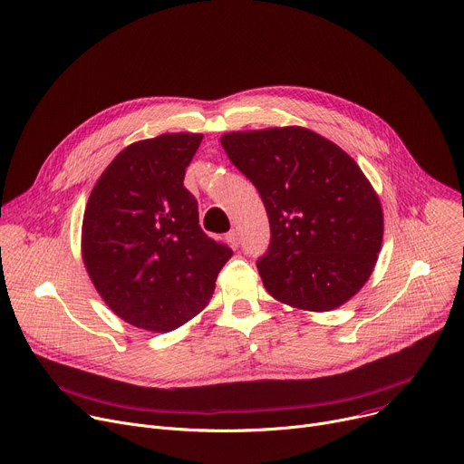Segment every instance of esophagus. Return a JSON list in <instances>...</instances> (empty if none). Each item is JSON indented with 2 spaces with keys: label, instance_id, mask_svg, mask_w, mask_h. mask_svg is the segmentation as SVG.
<instances>
[{
  "label": "esophagus",
  "instance_id": "obj_1",
  "mask_svg": "<svg viewBox=\"0 0 464 464\" xmlns=\"http://www.w3.org/2000/svg\"><path fill=\"white\" fill-rule=\"evenodd\" d=\"M227 242L231 244V248H238V244H240V238H238V233L235 231V229H231L229 233H227Z\"/></svg>",
  "mask_w": 464,
  "mask_h": 464
}]
</instances>
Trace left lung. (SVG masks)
<instances>
[{"mask_svg":"<svg viewBox=\"0 0 464 464\" xmlns=\"http://www.w3.org/2000/svg\"><path fill=\"white\" fill-rule=\"evenodd\" d=\"M229 160L257 188L270 244L257 268L284 304L330 312L372 276L382 244L379 196L358 164L330 140L284 127L222 136Z\"/></svg>","mask_w":464,"mask_h":464,"instance_id":"8db88e82","label":"left lung"}]
</instances>
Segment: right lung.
I'll return each mask as SVG.
<instances>
[{"instance_id": "right-lung-1", "label": "right lung", "mask_w": 464, "mask_h": 464, "mask_svg": "<svg viewBox=\"0 0 464 464\" xmlns=\"http://www.w3.org/2000/svg\"><path fill=\"white\" fill-rule=\"evenodd\" d=\"M201 134H162L122 149L92 188L82 256L92 285L138 328L171 332L208 304L233 256L199 226L184 173Z\"/></svg>"}]
</instances>
